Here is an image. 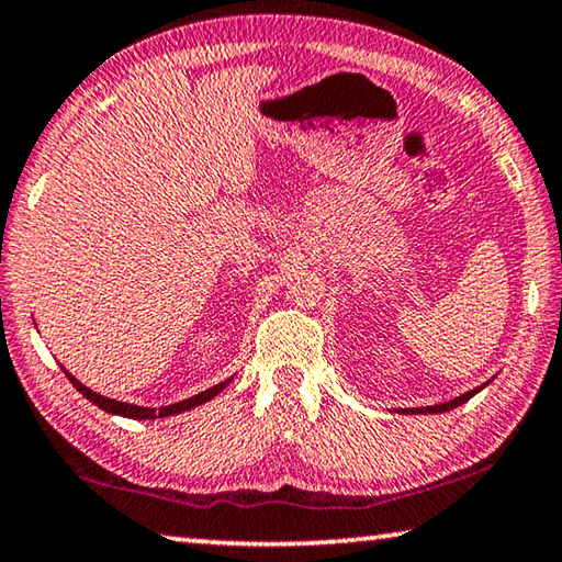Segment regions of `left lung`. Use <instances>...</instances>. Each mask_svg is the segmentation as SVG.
I'll use <instances>...</instances> for the list:
<instances>
[{"label": "left lung", "instance_id": "left-lung-1", "mask_svg": "<svg viewBox=\"0 0 562 562\" xmlns=\"http://www.w3.org/2000/svg\"><path fill=\"white\" fill-rule=\"evenodd\" d=\"M487 385V382H485ZM485 385H480V387H475V390H468V393H462L460 397H456V400H448V403H440V405H427V407H405L403 413L405 415H438V413H448V409H452V407H458V405H462V403H468L470 397L473 395H477L480 390H483Z\"/></svg>", "mask_w": 562, "mask_h": 562}]
</instances>
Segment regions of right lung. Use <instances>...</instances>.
I'll use <instances>...</instances> for the list:
<instances>
[{
	"label": "right lung",
	"instance_id": "add662e5",
	"mask_svg": "<svg viewBox=\"0 0 562 562\" xmlns=\"http://www.w3.org/2000/svg\"><path fill=\"white\" fill-rule=\"evenodd\" d=\"M65 375L69 378V382L82 393L89 403H94L100 409H104V413H112V415H122V417H132V420H155V417H169V415H177V413H184V409H192L198 407L202 403H207V400L215 397L217 393H222L229 385L227 378L225 382H220V385H212L210 390H204V393H198L194 397H187L182 400V403H175V405H165V407H142V405H130V403H120V400H112V397H104L100 393H94V390H89L87 385H82L75 375H69V372L65 370Z\"/></svg>",
	"mask_w": 562,
	"mask_h": 562
}]
</instances>
